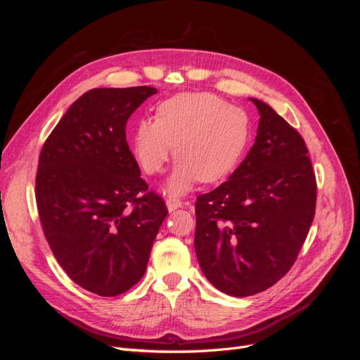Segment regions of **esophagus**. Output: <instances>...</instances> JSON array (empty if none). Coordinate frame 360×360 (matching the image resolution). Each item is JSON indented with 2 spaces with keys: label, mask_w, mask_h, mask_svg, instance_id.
I'll return each mask as SVG.
<instances>
[{
  "label": "esophagus",
  "mask_w": 360,
  "mask_h": 360,
  "mask_svg": "<svg viewBox=\"0 0 360 360\" xmlns=\"http://www.w3.org/2000/svg\"><path fill=\"white\" fill-rule=\"evenodd\" d=\"M181 205H183V202L180 200H174V198H168L167 200V207H168L169 212H174V210L180 209Z\"/></svg>",
  "instance_id": "esophagus-1"
}]
</instances>
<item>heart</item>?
<instances>
[{
    "label": "heart",
    "mask_w": 360,
    "mask_h": 360,
    "mask_svg": "<svg viewBox=\"0 0 360 360\" xmlns=\"http://www.w3.org/2000/svg\"><path fill=\"white\" fill-rule=\"evenodd\" d=\"M250 139L245 110L213 93H180L156 108L155 118H141L132 134V155L146 174L155 176L176 155L167 193H186L198 180L225 179L242 160Z\"/></svg>",
    "instance_id": "1"
}]
</instances>
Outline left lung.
I'll return each instance as SVG.
<instances>
[{"label": "left lung", "instance_id": "8db88e82", "mask_svg": "<svg viewBox=\"0 0 360 360\" xmlns=\"http://www.w3.org/2000/svg\"><path fill=\"white\" fill-rule=\"evenodd\" d=\"M259 112L257 138L230 179L195 202V252L225 294L252 296L287 275L315 214L317 181L308 148L275 110Z\"/></svg>", "mask_w": 360, "mask_h": 360}]
</instances>
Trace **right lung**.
<instances>
[{
  "mask_svg": "<svg viewBox=\"0 0 360 360\" xmlns=\"http://www.w3.org/2000/svg\"><path fill=\"white\" fill-rule=\"evenodd\" d=\"M156 93L146 85L84 93L40 151L36 201L43 233L69 278L103 297L144 276L168 214L159 195L147 191L126 141L129 117Z\"/></svg>",
  "mask_w": 360,
  "mask_h": 360,
  "instance_id": "1",
  "label": "right lung"
}]
</instances>
